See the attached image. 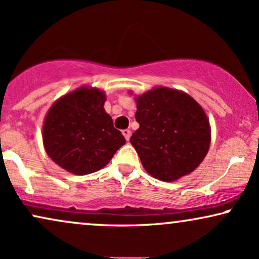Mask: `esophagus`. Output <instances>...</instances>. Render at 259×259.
I'll return each mask as SVG.
<instances>
[{
    "label": "esophagus",
    "mask_w": 259,
    "mask_h": 259,
    "mask_svg": "<svg viewBox=\"0 0 259 259\" xmlns=\"http://www.w3.org/2000/svg\"><path fill=\"white\" fill-rule=\"evenodd\" d=\"M122 135H123L124 138H126L127 142H128L130 138H131V131L130 130H123L122 131Z\"/></svg>",
    "instance_id": "obj_1"
}]
</instances>
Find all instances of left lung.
<instances>
[{
    "mask_svg": "<svg viewBox=\"0 0 259 259\" xmlns=\"http://www.w3.org/2000/svg\"><path fill=\"white\" fill-rule=\"evenodd\" d=\"M139 128L131 137L145 170L162 181L193 171L207 154L210 124L191 96L156 88L137 98Z\"/></svg>",
    "mask_w": 259,
    "mask_h": 259,
    "instance_id": "left-lung-1",
    "label": "left lung"
}]
</instances>
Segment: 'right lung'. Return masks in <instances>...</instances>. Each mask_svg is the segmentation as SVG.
<instances>
[{
	"label": "right lung",
	"mask_w": 259,
	"mask_h": 259,
	"mask_svg": "<svg viewBox=\"0 0 259 259\" xmlns=\"http://www.w3.org/2000/svg\"><path fill=\"white\" fill-rule=\"evenodd\" d=\"M105 96L97 89L80 88L56 101L43 126L47 154L76 175L100 170L126 140L105 113Z\"/></svg>",
	"instance_id": "1"
}]
</instances>
